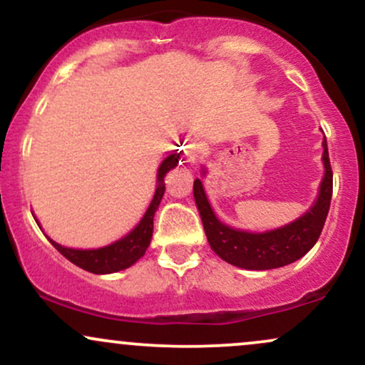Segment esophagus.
<instances>
[{"mask_svg": "<svg viewBox=\"0 0 365 365\" xmlns=\"http://www.w3.org/2000/svg\"><path fill=\"white\" fill-rule=\"evenodd\" d=\"M200 154H202V145L199 144V142H190V144L185 145V150H183V156L188 163H194L197 159L200 158Z\"/></svg>", "mask_w": 365, "mask_h": 365, "instance_id": "esophagus-1", "label": "esophagus"}]
</instances>
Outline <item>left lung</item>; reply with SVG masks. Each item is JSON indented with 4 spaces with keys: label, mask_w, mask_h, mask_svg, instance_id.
I'll use <instances>...</instances> for the list:
<instances>
[{
    "label": "left lung",
    "mask_w": 365,
    "mask_h": 365,
    "mask_svg": "<svg viewBox=\"0 0 365 365\" xmlns=\"http://www.w3.org/2000/svg\"><path fill=\"white\" fill-rule=\"evenodd\" d=\"M324 178L321 182L319 195L316 204L295 220L293 223L283 228L271 230L264 233H249L233 230L221 223L215 216L200 180L194 182V197L197 209L200 212L204 232L211 249L226 262L244 269H274V267L287 266L297 259H300L319 238L326 216H328L331 195H333V170H331L328 144L324 142Z\"/></svg>",
    "instance_id": "obj_1"
}]
</instances>
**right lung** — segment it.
I'll use <instances>...</instances> for the list:
<instances>
[{"label":"right lung","instance_id":"add662e5","mask_svg":"<svg viewBox=\"0 0 365 365\" xmlns=\"http://www.w3.org/2000/svg\"><path fill=\"white\" fill-rule=\"evenodd\" d=\"M180 154H170L165 161L161 163L158 170V187L156 194H154L153 200H150L148 211H145L144 217L140 220V223L128 233L127 237L120 238L115 244L101 247V249L94 250H78V249H68V247H61L56 242L49 240L54 245V249L58 250L61 255H65L70 262H73L75 266L82 267V269L89 271L94 274H108L115 273V271L127 269L132 266L133 262H137L142 255L145 254L150 244V238H153V220L154 212L161 202V197L165 194V175L168 173L171 168H175L178 163Z\"/></svg>","mask_w":365,"mask_h":365}]
</instances>
